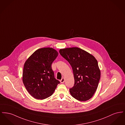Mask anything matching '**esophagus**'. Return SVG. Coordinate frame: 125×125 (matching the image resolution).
I'll return each instance as SVG.
<instances>
[{
	"instance_id": "1",
	"label": "esophagus",
	"mask_w": 125,
	"mask_h": 125,
	"mask_svg": "<svg viewBox=\"0 0 125 125\" xmlns=\"http://www.w3.org/2000/svg\"><path fill=\"white\" fill-rule=\"evenodd\" d=\"M60 83H64V82H65V79H64V78H62L61 80H60Z\"/></svg>"
}]
</instances>
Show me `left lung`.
<instances>
[{
  "label": "left lung",
  "mask_w": 125,
  "mask_h": 125,
  "mask_svg": "<svg viewBox=\"0 0 125 125\" xmlns=\"http://www.w3.org/2000/svg\"><path fill=\"white\" fill-rule=\"evenodd\" d=\"M59 53L73 69L74 83L69 89L71 95L80 101L89 100L94 94L100 79L97 60L92 55L77 47L60 49Z\"/></svg>",
  "instance_id": "8db88e82"
}]
</instances>
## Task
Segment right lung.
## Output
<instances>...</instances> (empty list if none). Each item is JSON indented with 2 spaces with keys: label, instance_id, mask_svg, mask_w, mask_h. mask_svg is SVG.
Returning a JSON list of instances; mask_svg holds the SVG:
<instances>
[{
  "label": "right lung",
  "instance_id": "1",
  "mask_svg": "<svg viewBox=\"0 0 125 125\" xmlns=\"http://www.w3.org/2000/svg\"><path fill=\"white\" fill-rule=\"evenodd\" d=\"M58 56L52 48L37 50L25 61L23 70V83L30 94L42 100L52 95L60 82L54 77L52 65Z\"/></svg>",
  "mask_w": 125,
  "mask_h": 125
}]
</instances>
